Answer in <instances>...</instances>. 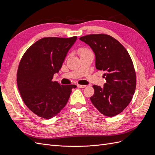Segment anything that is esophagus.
Segmentation results:
<instances>
[{"label":"esophagus","instance_id":"34e87169","mask_svg":"<svg viewBox=\"0 0 155 155\" xmlns=\"http://www.w3.org/2000/svg\"><path fill=\"white\" fill-rule=\"evenodd\" d=\"M77 87H78V88H85V87H86V85H77Z\"/></svg>","mask_w":155,"mask_h":155}]
</instances>
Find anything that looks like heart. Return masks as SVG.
<instances>
[{
	"mask_svg": "<svg viewBox=\"0 0 155 155\" xmlns=\"http://www.w3.org/2000/svg\"><path fill=\"white\" fill-rule=\"evenodd\" d=\"M89 52H91V50L87 48H85V47H81V48H79L78 49V53L80 54V55L87 54V53H89Z\"/></svg>",
	"mask_w": 155,
	"mask_h": 155,
	"instance_id": "obj_1",
	"label": "heart"
}]
</instances>
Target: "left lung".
Listing matches in <instances>:
<instances>
[{"instance_id": "obj_1", "label": "left lung", "mask_w": 155, "mask_h": 155, "mask_svg": "<svg viewBox=\"0 0 155 155\" xmlns=\"http://www.w3.org/2000/svg\"><path fill=\"white\" fill-rule=\"evenodd\" d=\"M81 41L91 46L96 56V68L105 72L104 87L93 85L92 104L102 114L112 117L121 113L134 94L137 76L128 51L118 41L106 34H91Z\"/></svg>"}]
</instances>
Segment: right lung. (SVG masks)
<instances>
[{"label":"right lung","instance_id":"right-lung-1","mask_svg":"<svg viewBox=\"0 0 155 155\" xmlns=\"http://www.w3.org/2000/svg\"><path fill=\"white\" fill-rule=\"evenodd\" d=\"M76 39V36L44 37L33 44L21 60L18 89L25 105L41 118L50 119L57 115L67 104L72 89L77 87L52 81Z\"/></svg>","mask_w":155,"mask_h":155}]
</instances>
